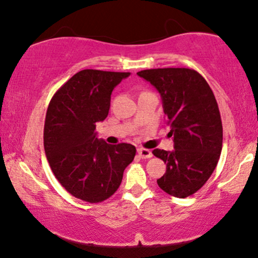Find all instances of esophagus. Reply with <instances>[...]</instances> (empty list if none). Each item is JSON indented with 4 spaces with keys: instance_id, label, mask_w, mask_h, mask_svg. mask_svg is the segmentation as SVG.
Here are the masks:
<instances>
[{
    "instance_id": "34e87169",
    "label": "esophagus",
    "mask_w": 258,
    "mask_h": 258,
    "mask_svg": "<svg viewBox=\"0 0 258 258\" xmlns=\"http://www.w3.org/2000/svg\"><path fill=\"white\" fill-rule=\"evenodd\" d=\"M137 152L142 159H150L153 156V153L149 149H144V148H138Z\"/></svg>"
}]
</instances>
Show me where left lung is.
<instances>
[{"label":"left lung","mask_w":258,"mask_h":258,"mask_svg":"<svg viewBox=\"0 0 258 258\" xmlns=\"http://www.w3.org/2000/svg\"><path fill=\"white\" fill-rule=\"evenodd\" d=\"M158 90L174 149H154L166 164L158 185L176 198L190 197L207 182L220 160L223 142L215 94L199 73L186 68L148 69L137 73Z\"/></svg>","instance_id":"1"}]
</instances>
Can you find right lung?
Segmentation results:
<instances>
[{"instance_id": "right-lung-1", "label": "right lung", "mask_w": 258, "mask_h": 258, "mask_svg": "<svg viewBox=\"0 0 258 258\" xmlns=\"http://www.w3.org/2000/svg\"><path fill=\"white\" fill-rule=\"evenodd\" d=\"M130 73L85 69L55 92L47 109L43 146L52 172L73 197L94 204L117 190L133 161L132 144L97 138L96 123L108 116L111 92Z\"/></svg>"}]
</instances>
